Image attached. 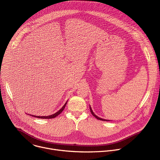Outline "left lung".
Here are the masks:
<instances>
[{
  "label": "left lung",
  "mask_w": 160,
  "mask_h": 160,
  "mask_svg": "<svg viewBox=\"0 0 160 160\" xmlns=\"http://www.w3.org/2000/svg\"><path fill=\"white\" fill-rule=\"evenodd\" d=\"M90 112H91V113H92V115L94 117H96L98 120H102V121H106V122H108V121H109V120H105V119H102V118H99V117H98V116H96L95 114L94 113V112H93V111H92V108H91V107L90 106Z\"/></svg>",
  "instance_id": "left-lung-1"
}]
</instances>
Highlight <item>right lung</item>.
I'll return each instance as SVG.
<instances>
[{
  "label": "right lung",
  "instance_id": "add662e5",
  "mask_svg": "<svg viewBox=\"0 0 160 160\" xmlns=\"http://www.w3.org/2000/svg\"><path fill=\"white\" fill-rule=\"evenodd\" d=\"M67 102H68V101H67L64 104V105L61 108V109H60L58 112H56V113L53 114V115H49V116H43V117L34 116V115H31V116H32V117H33L38 118H43V119H51V118H54L56 117L57 116H58V115H59V114L64 110V108H65V106H66V104H67Z\"/></svg>",
  "mask_w": 160,
  "mask_h": 160
}]
</instances>
